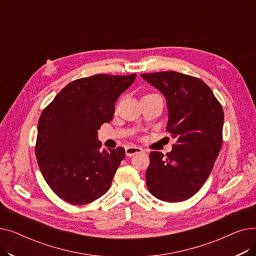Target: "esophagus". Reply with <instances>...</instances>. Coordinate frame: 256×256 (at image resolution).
I'll return each instance as SVG.
<instances>
[{"label":"esophagus","instance_id":"34e87169","mask_svg":"<svg viewBox=\"0 0 256 256\" xmlns=\"http://www.w3.org/2000/svg\"><path fill=\"white\" fill-rule=\"evenodd\" d=\"M142 152H144V150L142 148H140V147H137V146H128L126 148V154L128 156H132L134 154H142Z\"/></svg>","mask_w":256,"mask_h":256}]
</instances>
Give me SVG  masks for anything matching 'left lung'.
<instances>
[{
  "label": "left lung",
  "mask_w": 256,
  "mask_h": 256,
  "mask_svg": "<svg viewBox=\"0 0 256 256\" xmlns=\"http://www.w3.org/2000/svg\"><path fill=\"white\" fill-rule=\"evenodd\" d=\"M167 100L166 130L176 139L171 152H152L146 186L158 199L178 202L204 186L222 147L224 112L210 88L198 78L176 72L142 74Z\"/></svg>",
  "instance_id": "8db88e82"
}]
</instances>
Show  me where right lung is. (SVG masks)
<instances>
[{"instance_id":"obj_1","label":"right lung","mask_w":256,"mask_h":256,"mask_svg":"<svg viewBox=\"0 0 256 256\" xmlns=\"http://www.w3.org/2000/svg\"><path fill=\"white\" fill-rule=\"evenodd\" d=\"M96 74L67 84L38 120L35 154L50 189L72 204L106 193L126 156L124 147L100 152L98 130L114 116L117 98L136 78Z\"/></svg>"}]
</instances>
